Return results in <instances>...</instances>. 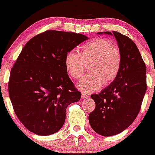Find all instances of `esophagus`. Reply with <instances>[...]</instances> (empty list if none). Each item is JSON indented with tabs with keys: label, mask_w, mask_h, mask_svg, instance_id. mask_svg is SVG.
Segmentation results:
<instances>
[{
	"label": "esophagus",
	"mask_w": 155,
	"mask_h": 155,
	"mask_svg": "<svg viewBox=\"0 0 155 155\" xmlns=\"http://www.w3.org/2000/svg\"><path fill=\"white\" fill-rule=\"evenodd\" d=\"M81 97H82V99H85V98H87V97H88V95H87V94H85V93H82V96H81Z\"/></svg>",
	"instance_id": "1"
}]
</instances>
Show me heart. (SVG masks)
Masks as SVG:
<instances>
[{
    "mask_svg": "<svg viewBox=\"0 0 155 155\" xmlns=\"http://www.w3.org/2000/svg\"><path fill=\"white\" fill-rule=\"evenodd\" d=\"M89 64L90 72L77 84L85 93L96 91L104 83L109 85L118 77L121 68V51L109 40L98 38L84 45L80 53L71 50L65 58L67 70L74 79L83 75Z\"/></svg>",
    "mask_w": 155,
    "mask_h": 155,
    "instance_id": "1",
    "label": "heart"
}]
</instances>
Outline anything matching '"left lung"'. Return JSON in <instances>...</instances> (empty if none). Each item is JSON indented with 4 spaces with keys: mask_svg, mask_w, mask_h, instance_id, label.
Returning <instances> with one entry per match:
<instances>
[{
    "mask_svg": "<svg viewBox=\"0 0 155 155\" xmlns=\"http://www.w3.org/2000/svg\"><path fill=\"white\" fill-rule=\"evenodd\" d=\"M104 34L116 39L121 68L118 77L109 86L98 94L91 95L96 107L89 114L88 120L95 132L109 137L124 130L138 115L146 92V67L131 39L117 31Z\"/></svg>",
    "mask_w": 155,
    "mask_h": 155,
    "instance_id": "1",
    "label": "left lung"
}]
</instances>
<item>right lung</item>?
Listing matches in <instances>:
<instances>
[{
    "instance_id": "add662e5",
    "label": "right lung",
    "mask_w": 155,
    "mask_h": 155,
    "mask_svg": "<svg viewBox=\"0 0 155 155\" xmlns=\"http://www.w3.org/2000/svg\"><path fill=\"white\" fill-rule=\"evenodd\" d=\"M87 39L81 34L46 31L22 48L11 69L8 90L15 115L31 132L48 136L58 131L67 107L79 101L81 92L69 78L65 58Z\"/></svg>"
}]
</instances>
